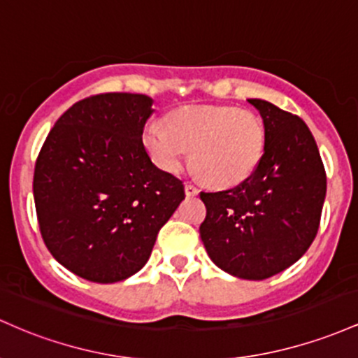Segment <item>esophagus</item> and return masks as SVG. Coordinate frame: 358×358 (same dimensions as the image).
Returning a JSON list of instances; mask_svg holds the SVG:
<instances>
[{"label": "esophagus", "mask_w": 358, "mask_h": 358, "mask_svg": "<svg viewBox=\"0 0 358 358\" xmlns=\"http://www.w3.org/2000/svg\"><path fill=\"white\" fill-rule=\"evenodd\" d=\"M184 189H186V194H187V196H196V194H198V192H199L198 187H196L194 184H191V182L184 184Z\"/></svg>", "instance_id": "obj_1"}]
</instances>
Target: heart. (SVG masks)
Listing matches in <instances>:
<instances>
[{"label":"heart","mask_w":358,"mask_h":358,"mask_svg":"<svg viewBox=\"0 0 358 358\" xmlns=\"http://www.w3.org/2000/svg\"><path fill=\"white\" fill-rule=\"evenodd\" d=\"M142 143L155 166L178 172L187 160L215 187H231L250 178L266 150V127L248 110L187 104L166 115V127L148 123Z\"/></svg>","instance_id":"b5f03b06"}]
</instances>
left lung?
I'll return each instance as SVG.
<instances>
[{"label":"left lung","mask_w":358,"mask_h":358,"mask_svg":"<svg viewBox=\"0 0 358 358\" xmlns=\"http://www.w3.org/2000/svg\"><path fill=\"white\" fill-rule=\"evenodd\" d=\"M266 127V150L250 178L201 192L206 218L199 235L213 262L248 280L272 277L306 254L320 228L327 172L299 116L264 99H248Z\"/></svg>","instance_id":"1"}]
</instances>
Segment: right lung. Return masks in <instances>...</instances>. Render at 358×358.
<instances>
[{"label":"right lung","mask_w":358,"mask_h":358,"mask_svg":"<svg viewBox=\"0 0 358 358\" xmlns=\"http://www.w3.org/2000/svg\"><path fill=\"white\" fill-rule=\"evenodd\" d=\"M152 113L145 94L81 99L38 154L34 198L43 242L60 266L91 282L138 272L184 199L182 180L152 164L142 143Z\"/></svg>","instance_id":"1"}]
</instances>
